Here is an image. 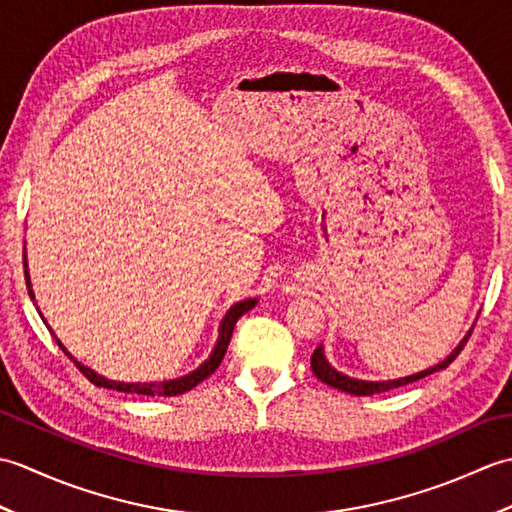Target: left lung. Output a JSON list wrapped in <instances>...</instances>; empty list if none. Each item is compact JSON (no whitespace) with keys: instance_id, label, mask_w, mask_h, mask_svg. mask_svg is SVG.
Instances as JSON below:
<instances>
[{"instance_id":"left-lung-1","label":"left lung","mask_w":512,"mask_h":512,"mask_svg":"<svg viewBox=\"0 0 512 512\" xmlns=\"http://www.w3.org/2000/svg\"><path fill=\"white\" fill-rule=\"evenodd\" d=\"M469 336H471V334H469ZM469 336H466L464 343H460V345H458V350H455V352L447 358V361H442L440 365L427 369V372L413 374V376H407V378H398V380H387V383H367V380H356V378H350V376H343V374H339V372H336L334 367H330V363H328V361H325V356H323V347H321V345L317 347V350L312 352L310 365H312V372H314V376H317L319 380H323L325 385L336 387V389H341V391H347V394H354V396L383 394V391L396 389V387L409 385V383H416V380H420V378H424V376H429V374H433V372H440V369H444V367H449V365L455 361V356H458V354L464 350V345H466V341H469Z\"/></svg>"}]
</instances>
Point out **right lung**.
Segmentation results:
<instances>
[{
  "mask_svg": "<svg viewBox=\"0 0 512 512\" xmlns=\"http://www.w3.org/2000/svg\"><path fill=\"white\" fill-rule=\"evenodd\" d=\"M28 279V277H26ZM32 297V295H30ZM255 306V299H248V301H242V303H235V306L228 310V314L222 321V328H220V341H217L215 345V352L211 354L209 361H206L200 369H195V372H191L189 376H182L178 380H167V383H114V380H107L99 374H94L92 369L83 367L81 363L74 365L81 369V374L90 380V383H94L96 387H107V389H116V391H123V394H140V396H180L184 394V391H191L195 385H200L204 378H209L217 367H220L222 358L226 354V347L228 343H231V336H233V330H235V323L239 321V317L242 314H246L250 308ZM59 343V341H57ZM61 350H65V347L59 343ZM68 354V352H65ZM70 356V354H68ZM72 358V356H70Z\"/></svg>",
  "mask_w": 512,
  "mask_h": 512,
  "instance_id": "1",
  "label": "right lung"
}]
</instances>
